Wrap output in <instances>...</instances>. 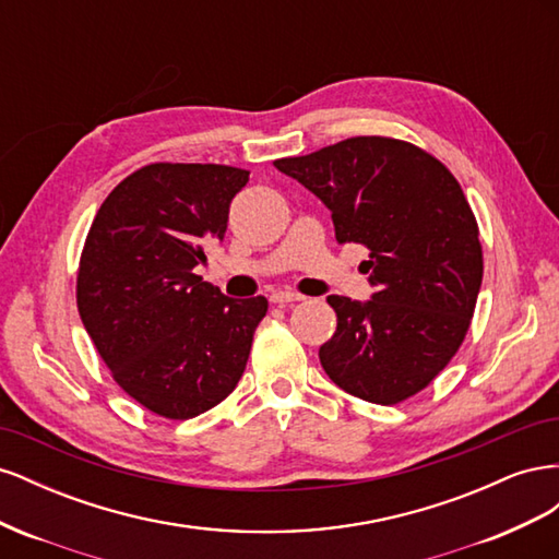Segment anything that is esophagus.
<instances>
[{"label":"esophagus","instance_id":"34e87169","mask_svg":"<svg viewBox=\"0 0 559 559\" xmlns=\"http://www.w3.org/2000/svg\"><path fill=\"white\" fill-rule=\"evenodd\" d=\"M302 298H306V296H300L298 292H289V289H286V292H273V294H270V300H273V302H280V306H289V302H298V300H302Z\"/></svg>","mask_w":559,"mask_h":559}]
</instances>
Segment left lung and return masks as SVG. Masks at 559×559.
<instances>
[{
  "label": "left lung",
  "instance_id": "left-lung-1",
  "mask_svg": "<svg viewBox=\"0 0 559 559\" xmlns=\"http://www.w3.org/2000/svg\"><path fill=\"white\" fill-rule=\"evenodd\" d=\"M331 210L335 240L364 245L370 300L329 296L337 329L319 347L347 394L394 405L421 392L464 343L483 282L478 224L460 181L411 142L349 138L275 160Z\"/></svg>",
  "mask_w": 559,
  "mask_h": 559
}]
</instances>
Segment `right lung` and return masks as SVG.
Returning a JSON list of instances; mask_svg holds the SVG:
<instances>
[{
	"mask_svg": "<svg viewBox=\"0 0 559 559\" xmlns=\"http://www.w3.org/2000/svg\"><path fill=\"white\" fill-rule=\"evenodd\" d=\"M249 173L214 163H154L97 210L81 251L76 306L128 396L191 419L238 386L267 300L228 298L195 275L222 242Z\"/></svg>",
	"mask_w": 559,
	"mask_h": 559,
	"instance_id": "right-lung-1",
	"label": "right lung"
}]
</instances>
